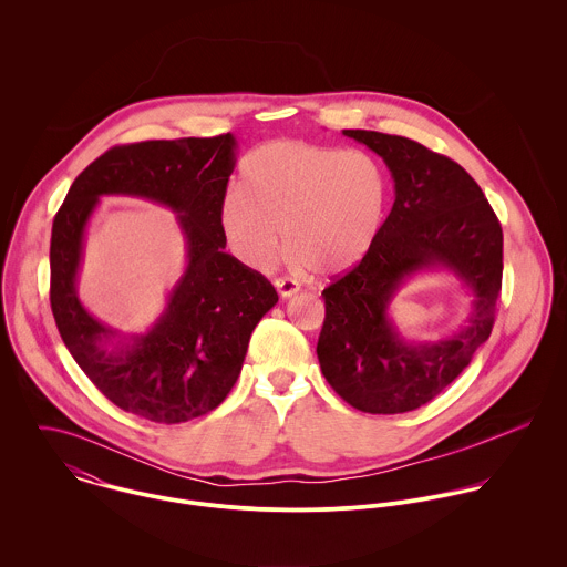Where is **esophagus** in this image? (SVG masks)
I'll return each mask as SVG.
<instances>
[{"mask_svg": "<svg viewBox=\"0 0 567 567\" xmlns=\"http://www.w3.org/2000/svg\"><path fill=\"white\" fill-rule=\"evenodd\" d=\"M275 288L281 299H290L292 295L299 292V284L292 279H275Z\"/></svg>", "mask_w": 567, "mask_h": 567, "instance_id": "esophagus-1", "label": "esophagus"}]
</instances>
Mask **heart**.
Wrapping results in <instances>:
<instances>
[{
    "instance_id": "heart-1",
    "label": "heart",
    "mask_w": 567,
    "mask_h": 567,
    "mask_svg": "<svg viewBox=\"0 0 567 567\" xmlns=\"http://www.w3.org/2000/svg\"><path fill=\"white\" fill-rule=\"evenodd\" d=\"M384 203V174L371 155L281 140L244 159L243 187L223 196L218 223L250 270L272 266L284 231L295 268L338 275L375 240Z\"/></svg>"
}]
</instances>
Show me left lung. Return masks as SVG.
<instances>
[{
  "instance_id": "1",
  "label": "left lung",
  "mask_w": 567,
  "mask_h": 567,
  "mask_svg": "<svg viewBox=\"0 0 567 567\" xmlns=\"http://www.w3.org/2000/svg\"><path fill=\"white\" fill-rule=\"evenodd\" d=\"M391 169L395 203L362 261L323 290L317 353L324 380L371 414L416 410L443 393L486 342L502 288V227L478 183L452 159L400 135L342 131ZM445 269L473 297L468 321L412 341L390 303L408 278Z\"/></svg>"
}]
</instances>
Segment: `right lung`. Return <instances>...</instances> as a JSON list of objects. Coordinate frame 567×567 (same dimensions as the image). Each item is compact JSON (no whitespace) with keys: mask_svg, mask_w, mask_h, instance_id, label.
Here are the masks:
<instances>
[{"mask_svg":"<svg viewBox=\"0 0 567 567\" xmlns=\"http://www.w3.org/2000/svg\"><path fill=\"white\" fill-rule=\"evenodd\" d=\"M236 151L231 133L115 146L82 169L52 225L50 303L65 347L106 400L155 423H183L223 404L255 324L279 301L266 277L225 252L218 207ZM109 195L169 208L186 240L184 275L140 334L97 322L78 297L85 227Z\"/></svg>","mask_w":567,"mask_h":567,"instance_id":"obj_1","label":"right lung"}]
</instances>
